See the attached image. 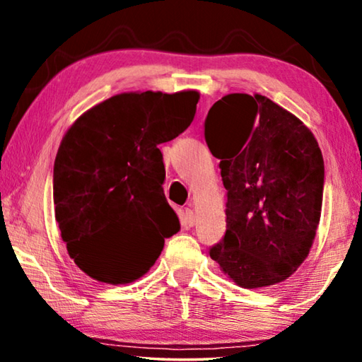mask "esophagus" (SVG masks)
<instances>
[{
    "instance_id": "obj_1",
    "label": "esophagus",
    "mask_w": 362,
    "mask_h": 362,
    "mask_svg": "<svg viewBox=\"0 0 362 362\" xmlns=\"http://www.w3.org/2000/svg\"><path fill=\"white\" fill-rule=\"evenodd\" d=\"M182 225L185 226V228H189V226L194 225V214L192 209H185L182 214Z\"/></svg>"
}]
</instances>
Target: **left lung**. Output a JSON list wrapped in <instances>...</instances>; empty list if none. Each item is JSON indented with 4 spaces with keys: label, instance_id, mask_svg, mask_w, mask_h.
Returning a JSON list of instances; mask_svg holds the SVG:
<instances>
[{
    "label": "left lung",
    "instance_id": "left-lung-1",
    "mask_svg": "<svg viewBox=\"0 0 362 362\" xmlns=\"http://www.w3.org/2000/svg\"><path fill=\"white\" fill-rule=\"evenodd\" d=\"M204 139L226 189V231L211 259L246 289L281 283L306 259L320 225V145L302 121L260 94L217 100Z\"/></svg>",
    "mask_w": 362,
    "mask_h": 362
}]
</instances>
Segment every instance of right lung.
I'll return each mask as SVG.
<instances>
[{"label":"right lung","instance_id":"1","mask_svg":"<svg viewBox=\"0 0 362 362\" xmlns=\"http://www.w3.org/2000/svg\"><path fill=\"white\" fill-rule=\"evenodd\" d=\"M199 94L124 93L75 121L54 163L56 220L69 255L100 283L127 284L180 230L158 145L192 124Z\"/></svg>","mask_w":362,"mask_h":362}]
</instances>
